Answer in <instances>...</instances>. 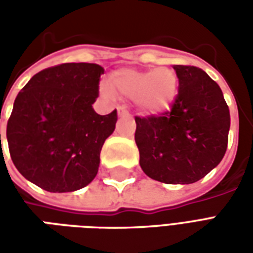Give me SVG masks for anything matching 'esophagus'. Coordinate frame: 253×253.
Returning <instances> with one entry per match:
<instances>
[{"label":"esophagus","instance_id":"obj_1","mask_svg":"<svg viewBox=\"0 0 253 253\" xmlns=\"http://www.w3.org/2000/svg\"><path fill=\"white\" fill-rule=\"evenodd\" d=\"M118 116H128V111L125 107H118Z\"/></svg>","mask_w":253,"mask_h":253}]
</instances>
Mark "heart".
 I'll list each match as a JSON object with an SVG mask.
<instances>
[{
	"mask_svg": "<svg viewBox=\"0 0 253 253\" xmlns=\"http://www.w3.org/2000/svg\"><path fill=\"white\" fill-rule=\"evenodd\" d=\"M111 88L123 97L135 100L138 110L146 116H160L175 104L179 90V78L173 69L167 66L137 70L119 69L111 74ZM108 94V86H101Z\"/></svg>",
	"mask_w": 253,
	"mask_h": 253,
	"instance_id": "heart-1",
	"label": "heart"
}]
</instances>
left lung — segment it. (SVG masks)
Returning <instances> with one entry per match:
<instances>
[{
    "label": "left lung",
    "mask_w": 253,
    "mask_h": 253,
    "mask_svg": "<svg viewBox=\"0 0 253 253\" xmlns=\"http://www.w3.org/2000/svg\"><path fill=\"white\" fill-rule=\"evenodd\" d=\"M179 93L169 112L135 116L139 165L153 180L191 184L214 169L225 156L230 128L221 88L195 66H173Z\"/></svg>",
    "instance_id": "left-lung-1"
}]
</instances>
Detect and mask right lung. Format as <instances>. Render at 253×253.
<instances>
[{
    "instance_id": "1",
    "label": "right lung",
    "mask_w": 253,
    "mask_h": 253,
    "mask_svg": "<svg viewBox=\"0 0 253 253\" xmlns=\"http://www.w3.org/2000/svg\"><path fill=\"white\" fill-rule=\"evenodd\" d=\"M101 74L96 63H62L35 74L20 90L6 139L27 180L50 192H72L96 177L101 148L118 121L116 110L99 115L92 107Z\"/></svg>"
}]
</instances>
